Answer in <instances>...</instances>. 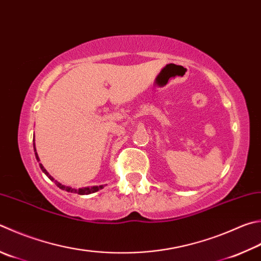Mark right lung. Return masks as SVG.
Returning a JSON list of instances; mask_svg holds the SVG:
<instances>
[{"mask_svg":"<svg viewBox=\"0 0 261 261\" xmlns=\"http://www.w3.org/2000/svg\"><path fill=\"white\" fill-rule=\"evenodd\" d=\"M34 151H35V158H36V160H37V162H40L39 155H37V153H36L35 144H34ZM40 168H41L42 171H43V172L46 174V177H48L50 180H52V181H54V182L57 185V186H58L60 189H63V191H66V192H69V193H77V194H80V195H89V194H92V193H96V192H98L99 189H102V188H103V186H105V185H100V186L83 187V188H79V189H76V188H72V187H69V186H65V185L60 184L59 181H57V180H55V178L50 176V173H49L48 171H46V170L44 169L43 165H42L41 163H40Z\"/></svg>","mask_w":261,"mask_h":261,"instance_id":"1","label":"right lung"}]
</instances>
